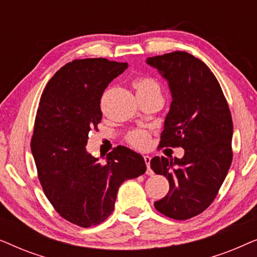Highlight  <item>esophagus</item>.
<instances>
[{
	"label": "esophagus",
	"mask_w": 257,
	"mask_h": 257,
	"mask_svg": "<svg viewBox=\"0 0 257 257\" xmlns=\"http://www.w3.org/2000/svg\"><path fill=\"white\" fill-rule=\"evenodd\" d=\"M144 160H145V164H146V166H147L146 174H147V175H152V174H153V171L151 170V167H150V164H151V157H149V156H144Z\"/></svg>",
	"instance_id": "34e87169"
}]
</instances>
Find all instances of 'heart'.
Here are the masks:
<instances>
[{
    "label": "heart",
    "instance_id": "obj_1",
    "mask_svg": "<svg viewBox=\"0 0 257 257\" xmlns=\"http://www.w3.org/2000/svg\"><path fill=\"white\" fill-rule=\"evenodd\" d=\"M133 84L137 89V93H145L151 92V91H159L160 92V87L158 83L150 77H137ZM127 140L137 149H144L149 144V135L143 130H133L127 135Z\"/></svg>",
    "mask_w": 257,
    "mask_h": 257
}]
</instances>
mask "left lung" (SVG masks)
<instances>
[{"label": "left lung", "instance_id": "1", "mask_svg": "<svg viewBox=\"0 0 257 257\" xmlns=\"http://www.w3.org/2000/svg\"><path fill=\"white\" fill-rule=\"evenodd\" d=\"M146 63L166 79L172 96L160 146L185 150L181 159L151 160L154 173L170 182L154 207L171 219L187 220L213 202L226 179L233 159L230 111L215 76L199 58L175 51Z\"/></svg>", "mask_w": 257, "mask_h": 257}]
</instances>
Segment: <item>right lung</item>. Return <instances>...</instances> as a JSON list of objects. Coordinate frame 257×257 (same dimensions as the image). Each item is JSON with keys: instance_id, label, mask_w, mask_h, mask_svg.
Returning <instances> with one entry per match:
<instances>
[{"instance_id": "add662e5", "label": "right lung", "mask_w": 257, "mask_h": 257, "mask_svg": "<svg viewBox=\"0 0 257 257\" xmlns=\"http://www.w3.org/2000/svg\"><path fill=\"white\" fill-rule=\"evenodd\" d=\"M127 63L75 59L55 73L42 93L31 152L44 194L59 215L79 227L97 226L114 209L118 188L146 172L144 158L125 146L105 164L86 151L103 117L100 99Z\"/></svg>"}]
</instances>
